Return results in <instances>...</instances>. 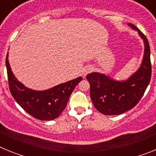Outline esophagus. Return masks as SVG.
Segmentation results:
<instances>
[{"label":"esophagus","instance_id":"obj_1","mask_svg":"<svg viewBox=\"0 0 156 156\" xmlns=\"http://www.w3.org/2000/svg\"><path fill=\"white\" fill-rule=\"evenodd\" d=\"M92 71V68L91 67H90V66H87V67H85L84 69H83V75L86 76L87 74L89 73H90V72Z\"/></svg>","mask_w":156,"mask_h":156}]
</instances>
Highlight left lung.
Listing matches in <instances>:
<instances>
[{"label":"left lung","mask_w":156,"mask_h":156,"mask_svg":"<svg viewBox=\"0 0 156 156\" xmlns=\"http://www.w3.org/2000/svg\"><path fill=\"white\" fill-rule=\"evenodd\" d=\"M144 40V55L140 69L127 80L115 81L104 74L92 73L87 76L90 83V96L96 109L104 115H119L133 108L144 95L151 76L150 47L144 34L134 25Z\"/></svg>","instance_id":"1"}]
</instances>
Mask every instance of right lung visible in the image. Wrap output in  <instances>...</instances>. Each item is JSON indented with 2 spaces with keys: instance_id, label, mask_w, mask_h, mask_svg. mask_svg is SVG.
Wrapping results in <instances>:
<instances>
[{
  "instance_id": "add662e5",
  "label": "right lung",
  "mask_w": 156,
  "mask_h": 156,
  "mask_svg": "<svg viewBox=\"0 0 156 156\" xmlns=\"http://www.w3.org/2000/svg\"><path fill=\"white\" fill-rule=\"evenodd\" d=\"M8 56L7 54L6 67L9 90L18 104L27 113L37 119L52 120L58 117L66 108L72 92L82 80V77L44 91L30 90L17 80L13 75Z\"/></svg>"
}]
</instances>
